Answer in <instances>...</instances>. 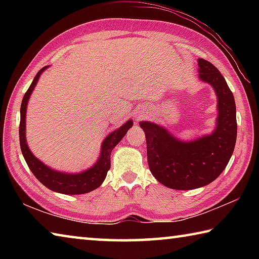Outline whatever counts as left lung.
I'll use <instances>...</instances> for the list:
<instances>
[{
  "label": "left lung",
  "mask_w": 259,
  "mask_h": 259,
  "mask_svg": "<svg viewBox=\"0 0 259 259\" xmlns=\"http://www.w3.org/2000/svg\"><path fill=\"white\" fill-rule=\"evenodd\" d=\"M200 80L211 84L218 99L217 126L213 133L194 142L176 139L164 128L140 122L145 131L147 162L153 176L164 186L186 191L213 182L233 154L236 142V108L232 91L221 72L200 58Z\"/></svg>",
  "instance_id": "1"
}]
</instances>
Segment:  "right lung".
I'll use <instances>...</instances> for the list:
<instances>
[{"instance_id": "right-lung-1", "label": "right lung", "mask_w": 259, "mask_h": 259, "mask_svg": "<svg viewBox=\"0 0 259 259\" xmlns=\"http://www.w3.org/2000/svg\"><path fill=\"white\" fill-rule=\"evenodd\" d=\"M47 68H41L36 76L34 77L32 84L26 91V94L21 102L20 107V124H19V143L21 153L25 157L26 163H27L28 168L33 175L40 181L43 185L47 186L49 190L63 193V194H84V193H89L91 191L98 188L104 179L106 178L107 171L111 168V153L113 148L115 147L117 144L121 142V139L124 137V135L128 133V130L133 126V121H128L126 123L114 131L111 135H108L102 144V153H100L99 160L97 161L93 168L89 170H85L81 174L72 175V174H64L58 172L54 169H50L43 162L36 159L26 144V137H25V119H26V107H27V103L29 99L30 94L33 93L35 85L38 81L41 73Z\"/></svg>"}]
</instances>
